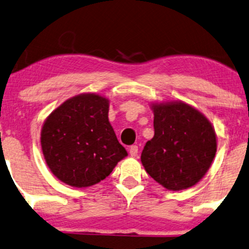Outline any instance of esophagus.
I'll use <instances>...</instances> for the list:
<instances>
[{
    "label": "esophagus",
    "instance_id": "obj_1",
    "mask_svg": "<svg viewBox=\"0 0 249 249\" xmlns=\"http://www.w3.org/2000/svg\"><path fill=\"white\" fill-rule=\"evenodd\" d=\"M138 150H139V149H138L137 144H133V146H131V147H130V155L133 156V157L137 156Z\"/></svg>",
    "mask_w": 249,
    "mask_h": 249
}]
</instances>
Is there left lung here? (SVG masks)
<instances>
[{"label": "left lung", "mask_w": 249, "mask_h": 249, "mask_svg": "<svg viewBox=\"0 0 249 249\" xmlns=\"http://www.w3.org/2000/svg\"><path fill=\"white\" fill-rule=\"evenodd\" d=\"M154 137L141 153L147 174L170 191L199 182L215 157L217 142L212 123L190 105L155 103Z\"/></svg>", "instance_id": "obj_1"}]
</instances>
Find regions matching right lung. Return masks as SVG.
I'll use <instances>...</instances> for the list:
<instances>
[{
  "instance_id": "right-lung-1",
  "label": "right lung",
  "mask_w": 249,
  "mask_h": 249,
  "mask_svg": "<svg viewBox=\"0 0 249 249\" xmlns=\"http://www.w3.org/2000/svg\"><path fill=\"white\" fill-rule=\"evenodd\" d=\"M108 111V99L86 93L67 100L46 119L41 147L47 165L59 180L73 187L92 186L127 156Z\"/></svg>"
}]
</instances>
